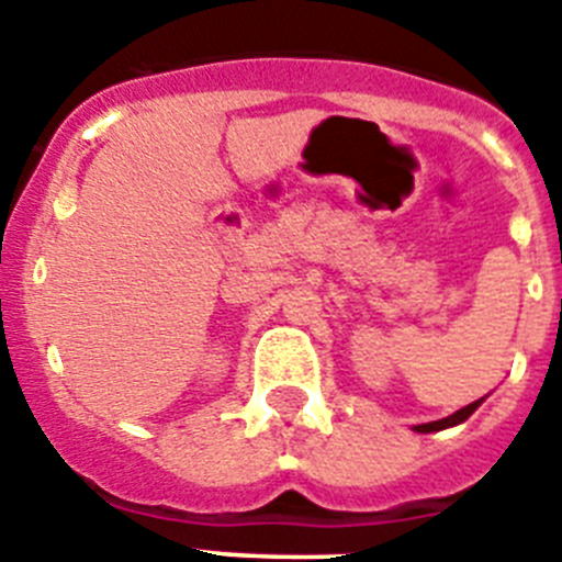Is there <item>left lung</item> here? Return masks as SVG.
<instances>
[{"label": "left lung", "instance_id": "left-lung-1", "mask_svg": "<svg viewBox=\"0 0 562 562\" xmlns=\"http://www.w3.org/2000/svg\"><path fill=\"white\" fill-rule=\"evenodd\" d=\"M479 405H481V400H475V402H470L467 408L456 411V414L445 416V419H439V422H428V425H416L414 430H416V434H434V430L453 428V425H461V422H464V419H470V416H473V411L479 408Z\"/></svg>", "mask_w": 562, "mask_h": 562}]
</instances>
